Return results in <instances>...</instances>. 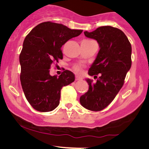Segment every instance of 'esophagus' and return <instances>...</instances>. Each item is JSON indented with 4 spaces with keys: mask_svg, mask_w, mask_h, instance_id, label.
I'll list each match as a JSON object with an SVG mask.
<instances>
[{
    "mask_svg": "<svg viewBox=\"0 0 149 149\" xmlns=\"http://www.w3.org/2000/svg\"><path fill=\"white\" fill-rule=\"evenodd\" d=\"M81 79H82V78L80 76H76V80H81Z\"/></svg>",
    "mask_w": 149,
    "mask_h": 149,
    "instance_id": "esophagus-1",
    "label": "esophagus"
}]
</instances>
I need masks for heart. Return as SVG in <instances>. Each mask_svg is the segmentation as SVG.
<instances>
[{"instance_id": "b5f03b06", "label": "heart", "mask_w": 149, "mask_h": 149, "mask_svg": "<svg viewBox=\"0 0 149 149\" xmlns=\"http://www.w3.org/2000/svg\"><path fill=\"white\" fill-rule=\"evenodd\" d=\"M73 70H74L77 73H80L81 72V67H80V66H75L74 67H73Z\"/></svg>"}]
</instances>
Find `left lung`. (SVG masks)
<instances>
[{"label": "left lung", "instance_id": "obj_1", "mask_svg": "<svg viewBox=\"0 0 149 149\" xmlns=\"http://www.w3.org/2000/svg\"><path fill=\"white\" fill-rule=\"evenodd\" d=\"M84 34L96 40L100 46L96 59L88 71L90 76L100 73V77L96 83L87 78L89 90L80 97V102L88 110L100 111L114 100L124 84L131 68L132 47L122 31L110 26L85 31Z\"/></svg>", "mask_w": 149, "mask_h": 149}]
</instances>
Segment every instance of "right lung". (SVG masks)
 Wrapping results in <instances>:
<instances>
[{"mask_svg": "<svg viewBox=\"0 0 149 149\" xmlns=\"http://www.w3.org/2000/svg\"><path fill=\"white\" fill-rule=\"evenodd\" d=\"M83 30L71 29L61 24H39L26 36L19 55L20 80L24 93L31 107L48 112L59 104L61 90L75 80V75L65 70L57 77L50 76L53 62L63 59L61 47Z\"/></svg>", "mask_w": 149, "mask_h": 149, "instance_id": "obj_1", "label": "right lung"}]
</instances>
